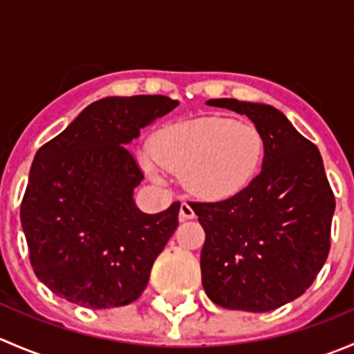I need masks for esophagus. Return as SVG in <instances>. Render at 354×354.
Listing matches in <instances>:
<instances>
[{
	"label": "esophagus",
	"instance_id": "1",
	"mask_svg": "<svg viewBox=\"0 0 354 354\" xmlns=\"http://www.w3.org/2000/svg\"><path fill=\"white\" fill-rule=\"evenodd\" d=\"M194 217H195V212H194V209H192L190 203H187V202L181 203V205H180V219L187 221V219H194Z\"/></svg>",
	"mask_w": 354,
	"mask_h": 354
}]
</instances>
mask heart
<instances>
[{
    "mask_svg": "<svg viewBox=\"0 0 354 354\" xmlns=\"http://www.w3.org/2000/svg\"><path fill=\"white\" fill-rule=\"evenodd\" d=\"M142 156L145 171L162 180V167L181 173L188 192L221 200L243 190L259 171L266 140L248 121L197 118L160 128Z\"/></svg>",
    "mask_w": 354,
    "mask_h": 354,
    "instance_id": "1",
    "label": "heart"
}]
</instances>
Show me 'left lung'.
<instances>
[{
    "label": "left lung",
    "mask_w": 354,
    "mask_h": 354,
    "mask_svg": "<svg viewBox=\"0 0 354 354\" xmlns=\"http://www.w3.org/2000/svg\"><path fill=\"white\" fill-rule=\"evenodd\" d=\"M245 114L266 140L262 171L236 195L190 203L205 231L202 284L216 305L269 312L301 296L326 263L335 200L322 156L279 109L210 99Z\"/></svg>",
    "instance_id": "1"
}]
</instances>
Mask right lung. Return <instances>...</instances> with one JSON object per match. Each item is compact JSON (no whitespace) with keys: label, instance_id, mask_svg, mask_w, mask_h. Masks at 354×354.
<instances>
[{"label":"right lung","instance_id":"1","mask_svg":"<svg viewBox=\"0 0 354 354\" xmlns=\"http://www.w3.org/2000/svg\"><path fill=\"white\" fill-rule=\"evenodd\" d=\"M180 104L166 95L104 97L42 145L28 173L20 221L35 276L87 308L128 305L178 226L180 202L145 214L144 180L127 145Z\"/></svg>","mask_w":354,"mask_h":354}]
</instances>
